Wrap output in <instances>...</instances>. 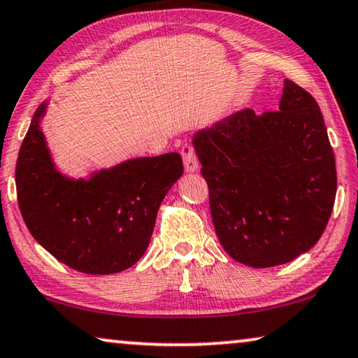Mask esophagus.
<instances>
[{
	"instance_id": "obj_1",
	"label": "esophagus",
	"mask_w": 358,
	"mask_h": 358,
	"mask_svg": "<svg viewBox=\"0 0 358 358\" xmlns=\"http://www.w3.org/2000/svg\"><path fill=\"white\" fill-rule=\"evenodd\" d=\"M181 157H183V164H185V170L188 173H193L196 170L199 169V162H198V157H196L194 154V149L191 148L189 144H185L183 148H181Z\"/></svg>"
}]
</instances>
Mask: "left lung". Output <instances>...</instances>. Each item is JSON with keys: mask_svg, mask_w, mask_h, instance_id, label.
<instances>
[{"mask_svg": "<svg viewBox=\"0 0 358 358\" xmlns=\"http://www.w3.org/2000/svg\"><path fill=\"white\" fill-rule=\"evenodd\" d=\"M193 145L209 186L215 234L250 268H273L316 245L337 177L316 100L284 80L278 112L241 110L199 129Z\"/></svg>", "mask_w": 358, "mask_h": 358, "instance_id": "obj_1", "label": "left lung"}]
</instances>
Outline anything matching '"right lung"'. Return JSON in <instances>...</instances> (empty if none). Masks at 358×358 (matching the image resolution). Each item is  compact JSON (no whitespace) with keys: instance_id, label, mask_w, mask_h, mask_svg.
<instances>
[{"instance_id":"add662e5","label":"right lung","mask_w":358,"mask_h":358,"mask_svg":"<svg viewBox=\"0 0 358 358\" xmlns=\"http://www.w3.org/2000/svg\"><path fill=\"white\" fill-rule=\"evenodd\" d=\"M35 110L16 164L17 203L35 240L69 268L115 274L138 263L148 250L160 203L183 175L180 154L129 159L69 178L55 167Z\"/></svg>"}]
</instances>
